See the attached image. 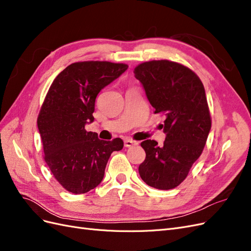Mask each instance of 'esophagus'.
Masks as SVG:
<instances>
[{
    "label": "esophagus",
    "mask_w": 251,
    "mask_h": 251,
    "mask_svg": "<svg viewBox=\"0 0 251 251\" xmlns=\"http://www.w3.org/2000/svg\"><path fill=\"white\" fill-rule=\"evenodd\" d=\"M136 144H138L137 141H134L132 139H126L125 140V147L126 148H131L133 146H136Z\"/></svg>",
    "instance_id": "1"
}]
</instances>
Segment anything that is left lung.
<instances>
[{"label": "left lung", "instance_id": "1", "mask_svg": "<svg viewBox=\"0 0 251 251\" xmlns=\"http://www.w3.org/2000/svg\"><path fill=\"white\" fill-rule=\"evenodd\" d=\"M134 74L146 90L154 113L166 117L162 146L151 139L141 142L146 159L139 165V175L151 187L175 188L202 154L210 131L204 86L193 70L168 59L141 63Z\"/></svg>", "mask_w": 251, "mask_h": 251}]
</instances>
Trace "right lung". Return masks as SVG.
Returning <instances> with one entry per match:
<instances>
[{"mask_svg": "<svg viewBox=\"0 0 251 251\" xmlns=\"http://www.w3.org/2000/svg\"><path fill=\"white\" fill-rule=\"evenodd\" d=\"M127 65L100 60L73 63L53 80L37 117L44 159L66 191L85 194L100 183L105 165L124 141L98 139L85 125L94 120L100 90L119 77Z\"/></svg>", "mask_w": 251, "mask_h": 251, "instance_id": "1", "label": "right lung"}]
</instances>
